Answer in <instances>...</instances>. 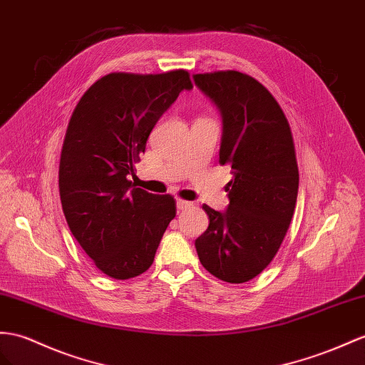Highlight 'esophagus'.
<instances>
[{"label":"esophagus","instance_id":"esophagus-1","mask_svg":"<svg viewBox=\"0 0 365 365\" xmlns=\"http://www.w3.org/2000/svg\"><path fill=\"white\" fill-rule=\"evenodd\" d=\"M175 207H177V210L182 211V210H186L188 207H191V202H188V200H182V199H177V200H175Z\"/></svg>","mask_w":365,"mask_h":365}]
</instances>
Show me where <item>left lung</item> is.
<instances>
[{
    "mask_svg": "<svg viewBox=\"0 0 365 365\" xmlns=\"http://www.w3.org/2000/svg\"><path fill=\"white\" fill-rule=\"evenodd\" d=\"M192 78L222 117L219 162L232 174L227 210L203 205L210 225L195 250L212 276L242 284L272 262L293 217L299 171L292 130L279 103L253 77L227 71Z\"/></svg>",
    "mask_w": 365,
    "mask_h": 365,
    "instance_id": "8db88e82",
    "label": "left lung"
}]
</instances>
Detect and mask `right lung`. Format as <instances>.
Listing matches in <instances>:
<instances>
[{"label": "right lung", "instance_id": "add662e5", "mask_svg": "<svg viewBox=\"0 0 365 365\" xmlns=\"http://www.w3.org/2000/svg\"><path fill=\"white\" fill-rule=\"evenodd\" d=\"M191 89L186 71L109 73L72 112L60 158L61 207L73 237L110 277L145 273L175 217L173 195L135 188L129 177L157 121Z\"/></svg>", "mask_w": 365, "mask_h": 365}]
</instances>
